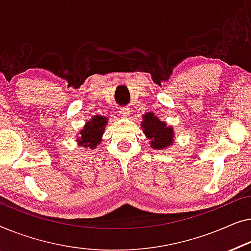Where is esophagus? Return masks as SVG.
<instances>
[{"instance_id":"34e87169","label":"esophagus","mask_w":251,"mask_h":251,"mask_svg":"<svg viewBox=\"0 0 251 251\" xmlns=\"http://www.w3.org/2000/svg\"><path fill=\"white\" fill-rule=\"evenodd\" d=\"M119 115H121L122 117H124V118L128 117V116H129V109L126 108V107L121 108V109H119Z\"/></svg>"}]
</instances>
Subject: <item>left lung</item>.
I'll list each match as a JSON object with an SVG mask.
<instances>
[{"label": "left lung", "instance_id": "obj_1", "mask_svg": "<svg viewBox=\"0 0 251 251\" xmlns=\"http://www.w3.org/2000/svg\"><path fill=\"white\" fill-rule=\"evenodd\" d=\"M143 132L151 140V144L154 149H162L171 146L173 142V132L172 127H167L164 122H161L156 117L152 112H149L143 116Z\"/></svg>", "mask_w": 251, "mask_h": 251}]
</instances>
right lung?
Wrapping results in <instances>:
<instances>
[{"mask_svg": "<svg viewBox=\"0 0 251 251\" xmlns=\"http://www.w3.org/2000/svg\"><path fill=\"white\" fill-rule=\"evenodd\" d=\"M107 125V118L102 116H95L91 122H87L84 129L80 130L79 139H77L80 146L90 147L94 149L100 143L101 135L103 134L104 126Z\"/></svg>", "mask_w": 251, "mask_h": 251, "instance_id": "1", "label": "right lung"}]
</instances>
